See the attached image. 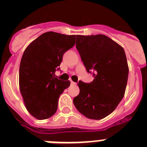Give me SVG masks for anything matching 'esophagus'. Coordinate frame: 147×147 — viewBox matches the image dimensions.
<instances>
[{"label":"esophagus","mask_w":147,"mask_h":147,"mask_svg":"<svg viewBox=\"0 0 147 147\" xmlns=\"http://www.w3.org/2000/svg\"><path fill=\"white\" fill-rule=\"evenodd\" d=\"M71 85H76V82H73L72 80H71Z\"/></svg>","instance_id":"esophagus-1"}]
</instances>
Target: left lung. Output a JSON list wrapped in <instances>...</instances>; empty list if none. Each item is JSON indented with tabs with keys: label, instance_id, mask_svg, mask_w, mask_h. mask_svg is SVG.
Listing matches in <instances>:
<instances>
[{
	"label": "left lung",
	"instance_id": "1",
	"mask_svg": "<svg viewBox=\"0 0 147 147\" xmlns=\"http://www.w3.org/2000/svg\"><path fill=\"white\" fill-rule=\"evenodd\" d=\"M76 47L90 83L80 81V93L74 105L85 117L100 120L113 113L125 93L129 67L124 49L103 34L76 35Z\"/></svg>",
	"mask_w": 147,
	"mask_h": 147
}]
</instances>
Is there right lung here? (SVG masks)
I'll return each instance as SVG.
<instances>
[{
  "label": "right lung",
  "instance_id": "obj_1",
  "mask_svg": "<svg viewBox=\"0 0 147 147\" xmlns=\"http://www.w3.org/2000/svg\"><path fill=\"white\" fill-rule=\"evenodd\" d=\"M76 35L49 32L32 42L23 52L19 70V86L26 108L39 120L51 117L59 97L70 86L69 80L55 76L62 56L75 45Z\"/></svg>",
  "mask_w": 147,
  "mask_h": 147
}]
</instances>
